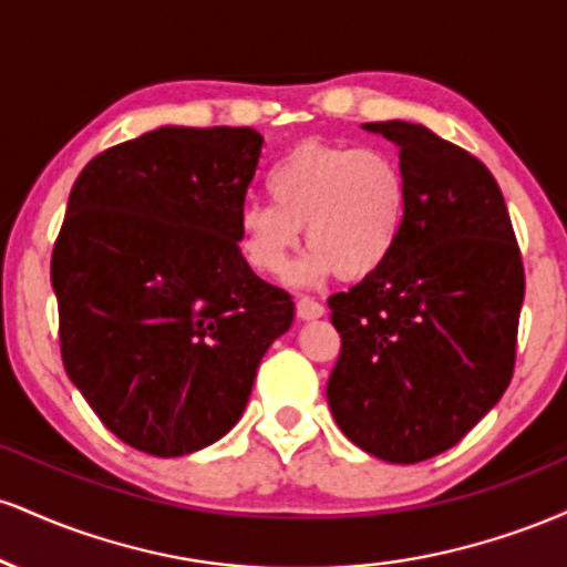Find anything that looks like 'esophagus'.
Masks as SVG:
<instances>
[{
    "instance_id": "obj_1",
    "label": "esophagus",
    "mask_w": 567,
    "mask_h": 567,
    "mask_svg": "<svg viewBox=\"0 0 567 567\" xmlns=\"http://www.w3.org/2000/svg\"><path fill=\"white\" fill-rule=\"evenodd\" d=\"M296 315H298V320H317V317L324 315V306L320 301H315V298L303 296V298H298Z\"/></svg>"
}]
</instances>
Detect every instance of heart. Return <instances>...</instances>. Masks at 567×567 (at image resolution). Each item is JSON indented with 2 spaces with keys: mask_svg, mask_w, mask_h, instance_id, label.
<instances>
[{
  "mask_svg": "<svg viewBox=\"0 0 567 567\" xmlns=\"http://www.w3.org/2000/svg\"><path fill=\"white\" fill-rule=\"evenodd\" d=\"M266 192L271 202L237 210L239 250L258 275L282 271L301 226L311 252L292 271L296 282L379 275L405 231L408 175L386 148L303 141L271 167Z\"/></svg>",
  "mask_w": 567,
  "mask_h": 567,
  "instance_id": "obj_1",
  "label": "heart"
}]
</instances>
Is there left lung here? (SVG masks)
I'll list each match as a JSON object with an SVG mask.
<instances>
[{
    "label": "left lung",
    "mask_w": 567,
    "mask_h": 567,
    "mask_svg": "<svg viewBox=\"0 0 567 567\" xmlns=\"http://www.w3.org/2000/svg\"><path fill=\"white\" fill-rule=\"evenodd\" d=\"M365 130L400 146L408 220L379 275L328 298L341 333L328 402L357 447L419 464L464 440L509 386L525 269L483 162L413 122Z\"/></svg>",
    "instance_id": "8db88e82"
}]
</instances>
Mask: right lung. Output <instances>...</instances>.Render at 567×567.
Listing matches in <instances>:
<instances>
[{"label": "right lung", "mask_w": 567, "mask_h": 567, "mask_svg": "<svg viewBox=\"0 0 567 567\" xmlns=\"http://www.w3.org/2000/svg\"><path fill=\"white\" fill-rule=\"evenodd\" d=\"M264 138L159 127L84 165L53 247L69 379L101 424L148 455H186L237 424L290 292L239 250L237 210Z\"/></svg>", "instance_id": "obj_1"}]
</instances>
